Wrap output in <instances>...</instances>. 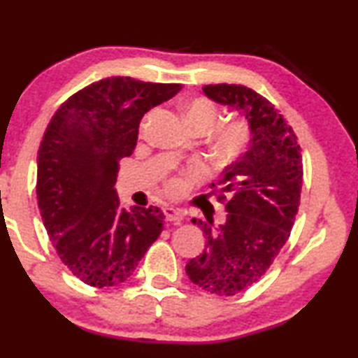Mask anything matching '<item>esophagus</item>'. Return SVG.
I'll return each instance as SVG.
<instances>
[{"mask_svg":"<svg viewBox=\"0 0 358 358\" xmlns=\"http://www.w3.org/2000/svg\"><path fill=\"white\" fill-rule=\"evenodd\" d=\"M164 215L165 220H169V222H181V220H183V213H181L180 209L172 208V206L164 208Z\"/></svg>","mask_w":358,"mask_h":358,"instance_id":"1","label":"esophagus"}]
</instances>
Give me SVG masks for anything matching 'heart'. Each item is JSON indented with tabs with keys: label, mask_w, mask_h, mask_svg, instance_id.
I'll return each mask as SVG.
<instances>
[{
	"label": "heart",
	"mask_w": 358,
	"mask_h": 358,
	"mask_svg": "<svg viewBox=\"0 0 358 358\" xmlns=\"http://www.w3.org/2000/svg\"><path fill=\"white\" fill-rule=\"evenodd\" d=\"M185 115H186V122L189 123L191 128L208 131L219 117V107L213 102V100L206 97H196L185 105ZM148 123H149V115L143 120V122H141V131L145 129ZM250 138H251L250 124L246 123L245 120H234V122L225 123L222 127L215 129L214 133L215 150H217V154L224 160H234L238 157L240 154H243V150L248 148ZM201 173H203V170L199 167L189 169L185 177L170 178L167 181V185H165V189H167V193L172 196L183 194L186 193V189H188L189 180L199 177Z\"/></svg>",
	"instance_id": "heart-1"
}]
</instances>
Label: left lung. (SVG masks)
<instances>
[{"label":"left lung","instance_id":"8db88e82","mask_svg":"<svg viewBox=\"0 0 358 358\" xmlns=\"http://www.w3.org/2000/svg\"><path fill=\"white\" fill-rule=\"evenodd\" d=\"M203 90L214 102L243 113L253 136L248 150L225 167L217 185H210L209 194L227 199V220L213 231L208 222L193 219L208 243L203 255L186 264V274L199 289L230 296L258 282L289 240L303 164L294 129L268 99L240 84H210Z\"/></svg>","mask_w":358,"mask_h":358}]
</instances>
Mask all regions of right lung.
Returning a JSON list of instances; mask_svg holds the SVG:
<instances>
[{
  "label": "right lung",
  "instance_id": "1",
  "mask_svg": "<svg viewBox=\"0 0 358 358\" xmlns=\"http://www.w3.org/2000/svg\"><path fill=\"white\" fill-rule=\"evenodd\" d=\"M181 84L107 78L73 94L50 120L37 157V201L63 264L90 287L131 278L164 229L155 206L122 209L118 162L129 157L145 112Z\"/></svg>",
  "mask_w": 358,
  "mask_h": 358
}]
</instances>
